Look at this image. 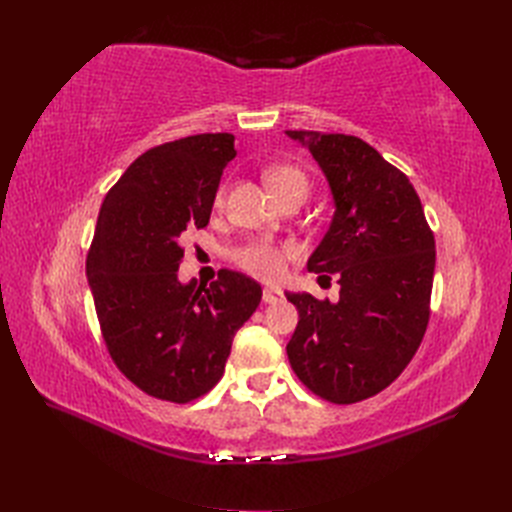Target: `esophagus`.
<instances>
[{
	"mask_svg": "<svg viewBox=\"0 0 512 512\" xmlns=\"http://www.w3.org/2000/svg\"><path fill=\"white\" fill-rule=\"evenodd\" d=\"M284 299V292L280 288H265L262 290V301L265 303H280Z\"/></svg>",
	"mask_w": 512,
	"mask_h": 512,
	"instance_id": "obj_1",
	"label": "esophagus"
}]
</instances>
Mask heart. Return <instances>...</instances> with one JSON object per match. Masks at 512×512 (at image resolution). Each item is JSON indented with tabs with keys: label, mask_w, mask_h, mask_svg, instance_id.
I'll use <instances>...</instances> for the list:
<instances>
[{
	"label": "heart",
	"mask_w": 512,
	"mask_h": 512,
	"mask_svg": "<svg viewBox=\"0 0 512 512\" xmlns=\"http://www.w3.org/2000/svg\"><path fill=\"white\" fill-rule=\"evenodd\" d=\"M265 179L280 200H286L288 196H294V194L307 196L309 192V177L299 166H292V164L271 166L265 173ZM224 194L226 190L220 188L218 196H215V203L222 205ZM292 256H294V250L290 245L273 243V241H254L250 245H243L235 254V260L237 265L247 273L260 277V280L275 282L280 280V277H284L286 265Z\"/></svg>",
	"instance_id": "b5f03b06"
}]
</instances>
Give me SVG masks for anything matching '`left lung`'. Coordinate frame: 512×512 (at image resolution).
Segmentation results:
<instances>
[{
    "label": "left lung",
    "mask_w": 512,
    "mask_h": 512,
    "mask_svg": "<svg viewBox=\"0 0 512 512\" xmlns=\"http://www.w3.org/2000/svg\"><path fill=\"white\" fill-rule=\"evenodd\" d=\"M327 175L335 215L307 269L337 275L339 301L286 292L299 324L288 361L309 391L356 404L408 367L429 324L436 241L410 179L348 134L286 132Z\"/></svg>",
    "instance_id": "1"
}]
</instances>
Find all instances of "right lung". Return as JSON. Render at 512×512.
<instances>
[{"mask_svg":"<svg viewBox=\"0 0 512 512\" xmlns=\"http://www.w3.org/2000/svg\"><path fill=\"white\" fill-rule=\"evenodd\" d=\"M237 156L228 132L151 147L108 190L87 254L102 339L117 369L143 393L188 404L224 374L232 337L262 299L252 277L181 284V237L205 228L224 166Z\"/></svg>","mask_w":512,"mask_h":512,"instance_id":"1","label":"right lung"}]
</instances>
